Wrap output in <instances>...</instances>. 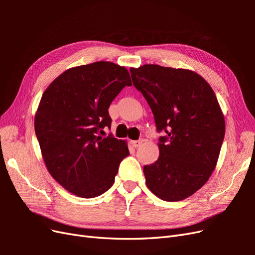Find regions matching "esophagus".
Wrapping results in <instances>:
<instances>
[{
  "mask_svg": "<svg viewBox=\"0 0 255 255\" xmlns=\"http://www.w3.org/2000/svg\"><path fill=\"white\" fill-rule=\"evenodd\" d=\"M143 142V140L142 139H140V140H133L132 141V145L134 146V148H138V146H140V144Z\"/></svg>",
  "mask_w": 255,
  "mask_h": 255,
  "instance_id": "34e87169",
  "label": "esophagus"
}]
</instances>
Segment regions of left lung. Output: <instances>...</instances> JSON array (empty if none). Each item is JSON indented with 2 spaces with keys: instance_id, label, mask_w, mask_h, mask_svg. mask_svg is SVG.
<instances>
[{
  "instance_id": "left-lung-1",
  "label": "left lung",
  "mask_w": 255,
  "mask_h": 255,
  "mask_svg": "<svg viewBox=\"0 0 255 255\" xmlns=\"http://www.w3.org/2000/svg\"><path fill=\"white\" fill-rule=\"evenodd\" d=\"M134 86L151 107L159 137L158 159L143 167L145 184L164 201L194 195L217 165L226 121L212 87L188 69L146 64L130 68Z\"/></svg>"
}]
</instances>
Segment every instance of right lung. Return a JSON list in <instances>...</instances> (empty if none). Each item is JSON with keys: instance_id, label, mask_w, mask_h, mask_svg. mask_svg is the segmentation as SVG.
<instances>
[{"instance_id": "obj_1", "label": "right lung", "mask_w": 255, "mask_h": 255, "mask_svg": "<svg viewBox=\"0 0 255 255\" xmlns=\"http://www.w3.org/2000/svg\"><path fill=\"white\" fill-rule=\"evenodd\" d=\"M130 85L126 67L96 61L68 69L43 92L36 136L48 171L71 194L95 198L113 186L128 143L99 132L111 127L109 107Z\"/></svg>"}]
</instances>
